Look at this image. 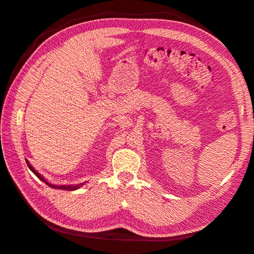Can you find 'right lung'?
Instances as JSON below:
<instances>
[{
    "label": "right lung",
    "instance_id": "1",
    "mask_svg": "<svg viewBox=\"0 0 254 254\" xmlns=\"http://www.w3.org/2000/svg\"><path fill=\"white\" fill-rule=\"evenodd\" d=\"M27 161V164H28V166H29V168L30 170L33 172V174H35L36 176L40 178L42 181H44L45 184H46L47 186H49L50 188H54V189H60V190H66V191H74V190H77V189H79V188L83 185V184H78V185H75V186H56V185H51V184H49L48 181L45 179L42 175L40 174V173H37L34 168H33V166H32L30 163H29V161L28 160H25Z\"/></svg>",
    "mask_w": 254,
    "mask_h": 254
}]
</instances>
